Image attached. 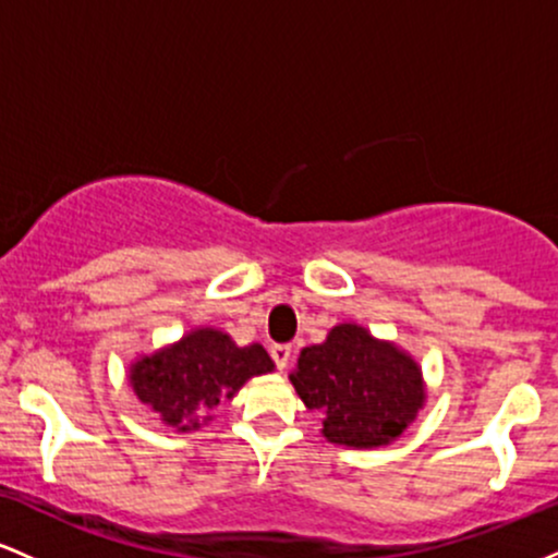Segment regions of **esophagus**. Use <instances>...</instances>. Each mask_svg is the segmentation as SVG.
Returning <instances> with one entry per match:
<instances>
[{
  "label": "esophagus",
  "instance_id": "obj_1",
  "mask_svg": "<svg viewBox=\"0 0 558 558\" xmlns=\"http://www.w3.org/2000/svg\"><path fill=\"white\" fill-rule=\"evenodd\" d=\"M270 354H272L275 364H278V369H286L288 362H291L293 349H291V345H288V343H275L272 349H270Z\"/></svg>",
  "mask_w": 558,
  "mask_h": 558
}]
</instances>
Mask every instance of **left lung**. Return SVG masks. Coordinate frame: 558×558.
Instances as JSON below:
<instances>
[{"label":"left lung","mask_w":558,"mask_h":558,"mask_svg":"<svg viewBox=\"0 0 558 558\" xmlns=\"http://www.w3.org/2000/svg\"><path fill=\"white\" fill-rule=\"evenodd\" d=\"M323 438L345 448H380L399 440L427 401L420 362L396 341L356 323L330 328L323 343L301 349L288 375Z\"/></svg>","instance_id":"8db88e82"}]
</instances>
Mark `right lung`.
Here are the masks:
<instances>
[{"instance_id": "add662e5", "label": "right lung", "mask_w": 558, "mask_h": 558, "mask_svg": "<svg viewBox=\"0 0 558 558\" xmlns=\"http://www.w3.org/2000/svg\"><path fill=\"white\" fill-rule=\"evenodd\" d=\"M275 362L262 343L239 345L228 332L198 325L155 354H141L128 367V386L175 433L198 430L213 420L222 399H233L252 377L267 375Z\"/></svg>"}]
</instances>
